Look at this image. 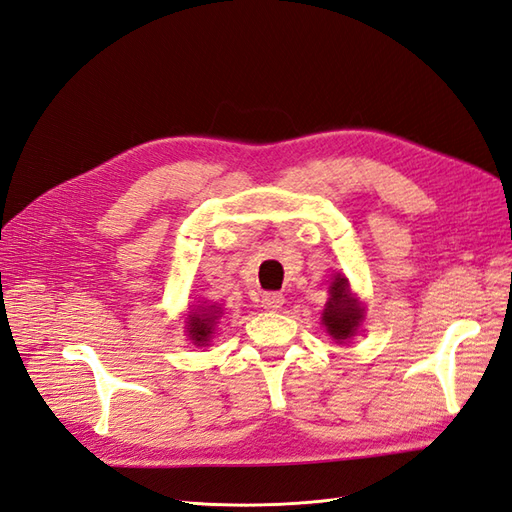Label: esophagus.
<instances>
[{
    "mask_svg": "<svg viewBox=\"0 0 512 512\" xmlns=\"http://www.w3.org/2000/svg\"><path fill=\"white\" fill-rule=\"evenodd\" d=\"M260 305L265 309H280L284 305V297L280 292H265L260 299Z\"/></svg>",
    "mask_w": 512,
    "mask_h": 512,
    "instance_id": "34e87169",
    "label": "esophagus"
}]
</instances>
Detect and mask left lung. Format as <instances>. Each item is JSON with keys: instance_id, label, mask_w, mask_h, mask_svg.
Returning <instances> with one entry per match:
<instances>
[{"instance_id": "8db88e82", "label": "left lung", "mask_w": 512, "mask_h": 512, "mask_svg": "<svg viewBox=\"0 0 512 512\" xmlns=\"http://www.w3.org/2000/svg\"><path fill=\"white\" fill-rule=\"evenodd\" d=\"M363 318L365 307L352 294L346 277L342 273H337L329 286V301L324 305L322 312L324 329H327V333L333 339H337V342H346V339H350L359 331Z\"/></svg>"}]
</instances>
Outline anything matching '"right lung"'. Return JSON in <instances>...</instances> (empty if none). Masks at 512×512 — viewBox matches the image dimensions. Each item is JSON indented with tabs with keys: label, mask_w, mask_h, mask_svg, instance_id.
Instances as JSON below:
<instances>
[{
	"label": "right lung",
	"mask_w": 512,
	"mask_h": 512,
	"mask_svg": "<svg viewBox=\"0 0 512 512\" xmlns=\"http://www.w3.org/2000/svg\"><path fill=\"white\" fill-rule=\"evenodd\" d=\"M222 314L220 307L209 305V307H200V309H192L188 316V335L196 346H207L209 339L215 331V324H218V318Z\"/></svg>",
	"instance_id": "obj_1"
}]
</instances>
